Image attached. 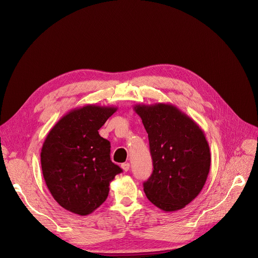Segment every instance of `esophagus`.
Instances as JSON below:
<instances>
[{
  "mask_svg": "<svg viewBox=\"0 0 258 258\" xmlns=\"http://www.w3.org/2000/svg\"><path fill=\"white\" fill-rule=\"evenodd\" d=\"M129 168H130V164L129 163H124V164H121V169L125 171V172H127V171L129 170Z\"/></svg>",
  "mask_w": 258,
  "mask_h": 258,
  "instance_id": "esophagus-1",
  "label": "esophagus"
}]
</instances>
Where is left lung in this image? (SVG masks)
<instances>
[{
  "label": "left lung",
  "mask_w": 258,
  "mask_h": 258,
  "mask_svg": "<svg viewBox=\"0 0 258 258\" xmlns=\"http://www.w3.org/2000/svg\"><path fill=\"white\" fill-rule=\"evenodd\" d=\"M148 133L153 172L144 182L145 194L166 212L185 208L204 188L211 153L204 131L171 104L133 107Z\"/></svg>",
  "instance_id": "obj_1"
}]
</instances>
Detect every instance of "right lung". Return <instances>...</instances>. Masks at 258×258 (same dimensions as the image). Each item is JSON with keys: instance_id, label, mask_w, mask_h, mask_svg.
Wrapping results in <instances>:
<instances>
[{"instance_id": "add662e5", "label": "right lung", "mask_w": 258, "mask_h": 258, "mask_svg": "<svg viewBox=\"0 0 258 258\" xmlns=\"http://www.w3.org/2000/svg\"><path fill=\"white\" fill-rule=\"evenodd\" d=\"M116 107L86 105L72 109L47 134L41 151L48 190L64 209L82 216L107 199L121 169L110 159V142L99 129Z\"/></svg>"}]
</instances>
